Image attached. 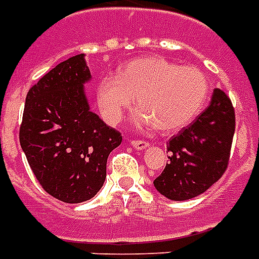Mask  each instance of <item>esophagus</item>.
Instances as JSON below:
<instances>
[{
    "instance_id": "1",
    "label": "esophagus",
    "mask_w": 259,
    "mask_h": 259,
    "mask_svg": "<svg viewBox=\"0 0 259 259\" xmlns=\"http://www.w3.org/2000/svg\"><path fill=\"white\" fill-rule=\"evenodd\" d=\"M132 145L136 149H144L148 147V141H145V140H132Z\"/></svg>"
}]
</instances>
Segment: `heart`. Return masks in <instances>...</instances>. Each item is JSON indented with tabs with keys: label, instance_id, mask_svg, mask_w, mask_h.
<instances>
[{
	"label": "heart",
	"instance_id": "heart-1",
	"mask_svg": "<svg viewBox=\"0 0 259 259\" xmlns=\"http://www.w3.org/2000/svg\"><path fill=\"white\" fill-rule=\"evenodd\" d=\"M208 92L207 76L198 68L163 57H144L130 61L118 75H105L97 86V100L104 119L116 124L137 97L139 127L156 124L162 132H174L200 114Z\"/></svg>",
	"mask_w": 259,
	"mask_h": 259
}]
</instances>
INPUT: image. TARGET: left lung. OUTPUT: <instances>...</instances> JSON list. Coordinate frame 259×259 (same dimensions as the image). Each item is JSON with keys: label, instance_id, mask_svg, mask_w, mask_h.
<instances>
[{"label": "left lung", "instance_id": "8db88e82", "mask_svg": "<svg viewBox=\"0 0 259 259\" xmlns=\"http://www.w3.org/2000/svg\"><path fill=\"white\" fill-rule=\"evenodd\" d=\"M236 127L235 108L221 89L192 123L167 141L168 163L154 185L171 200H188L206 192L225 173Z\"/></svg>", "mask_w": 259, "mask_h": 259}]
</instances>
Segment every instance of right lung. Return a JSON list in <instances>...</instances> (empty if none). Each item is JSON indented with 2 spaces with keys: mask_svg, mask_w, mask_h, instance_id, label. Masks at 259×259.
<instances>
[{
  "mask_svg": "<svg viewBox=\"0 0 259 259\" xmlns=\"http://www.w3.org/2000/svg\"><path fill=\"white\" fill-rule=\"evenodd\" d=\"M83 53L47 72L26 97L20 145L41 187L64 203L86 202L107 176V159L122 135L89 110Z\"/></svg>",
  "mask_w": 259,
  "mask_h": 259,
  "instance_id": "add662e5",
  "label": "right lung"
}]
</instances>
